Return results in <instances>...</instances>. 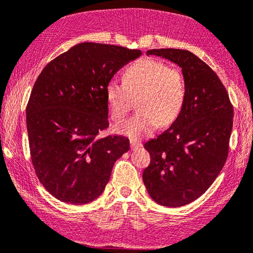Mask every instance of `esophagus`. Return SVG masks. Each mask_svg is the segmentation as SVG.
I'll return each instance as SVG.
<instances>
[{
	"instance_id": "1",
	"label": "esophagus",
	"mask_w": 253,
	"mask_h": 253,
	"mask_svg": "<svg viewBox=\"0 0 253 253\" xmlns=\"http://www.w3.org/2000/svg\"><path fill=\"white\" fill-rule=\"evenodd\" d=\"M129 143H131V148L134 150V149H139V148H141V146H143V144L140 143V141H138V140H135V139H131V141H129Z\"/></svg>"
}]
</instances>
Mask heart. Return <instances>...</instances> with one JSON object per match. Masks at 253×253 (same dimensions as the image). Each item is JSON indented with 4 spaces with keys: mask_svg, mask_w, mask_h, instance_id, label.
Here are the masks:
<instances>
[{
    "mask_svg": "<svg viewBox=\"0 0 253 253\" xmlns=\"http://www.w3.org/2000/svg\"><path fill=\"white\" fill-rule=\"evenodd\" d=\"M139 113L115 126V131L131 138L151 134L158 126L167 127L176 120L186 101V80L179 68L166 62L141 59L124 71L122 83L110 80L105 98L112 118L121 120L137 98Z\"/></svg>",
    "mask_w": 253,
    "mask_h": 253,
    "instance_id": "obj_1",
    "label": "heart"
}]
</instances>
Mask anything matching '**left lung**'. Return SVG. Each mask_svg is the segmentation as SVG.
Segmentation results:
<instances>
[{
  "label": "left lung",
  "mask_w": 253,
  "mask_h": 253,
  "mask_svg": "<svg viewBox=\"0 0 253 253\" xmlns=\"http://www.w3.org/2000/svg\"><path fill=\"white\" fill-rule=\"evenodd\" d=\"M176 63L186 80V101L171 126L146 141L150 165L143 173L148 193L163 207L192 203L215 181L228 156L233 107L218 77L188 50L152 49Z\"/></svg>",
  "instance_id": "left-lung-1"
}]
</instances>
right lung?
<instances>
[{
    "label": "right lung",
    "mask_w": 253,
    "mask_h": 253,
    "mask_svg": "<svg viewBox=\"0 0 253 253\" xmlns=\"http://www.w3.org/2000/svg\"><path fill=\"white\" fill-rule=\"evenodd\" d=\"M140 50L79 43L44 67L26 108L32 165L42 185L63 203L87 204L104 191L114 163L129 150L108 127L105 86Z\"/></svg>",
    "instance_id": "obj_1"
}]
</instances>
